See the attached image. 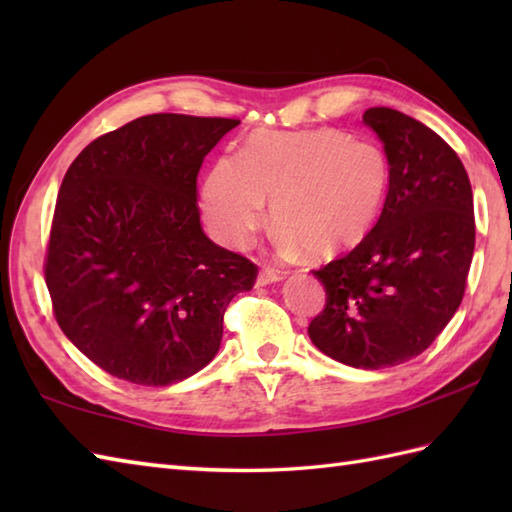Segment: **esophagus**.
Masks as SVG:
<instances>
[{"mask_svg":"<svg viewBox=\"0 0 512 512\" xmlns=\"http://www.w3.org/2000/svg\"><path fill=\"white\" fill-rule=\"evenodd\" d=\"M286 273H281V270L275 268H264L262 273H259V284L266 286V284H277V281H284Z\"/></svg>","mask_w":512,"mask_h":512,"instance_id":"34e87169","label":"esophagus"}]
</instances>
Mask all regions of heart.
I'll return each mask as SVG.
<instances>
[{"mask_svg":"<svg viewBox=\"0 0 512 512\" xmlns=\"http://www.w3.org/2000/svg\"><path fill=\"white\" fill-rule=\"evenodd\" d=\"M389 158L374 140L339 129L255 132L239 158L222 156L202 182V215L224 246L246 248L266 217L286 255L356 244L383 206Z\"/></svg>","mask_w":512,"mask_h":512,"instance_id":"1","label":"heart"}]
</instances>
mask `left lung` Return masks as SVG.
I'll return each instance as SVG.
<instances>
[{
  "instance_id": "1",
  "label": "left lung",
  "mask_w": 512,
  "mask_h": 512,
  "mask_svg": "<svg viewBox=\"0 0 512 512\" xmlns=\"http://www.w3.org/2000/svg\"><path fill=\"white\" fill-rule=\"evenodd\" d=\"M389 187L372 231L314 270L328 301L310 341L343 365L383 369L422 354L460 308L475 248L473 191L458 154L416 118L372 107Z\"/></svg>"
}]
</instances>
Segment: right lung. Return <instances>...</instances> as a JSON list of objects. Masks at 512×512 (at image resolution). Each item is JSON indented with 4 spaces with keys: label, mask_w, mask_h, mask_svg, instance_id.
<instances>
[{
    "label": "right lung",
    "mask_w": 512,
    "mask_h": 512,
    "mask_svg": "<svg viewBox=\"0 0 512 512\" xmlns=\"http://www.w3.org/2000/svg\"><path fill=\"white\" fill-rule=\"evenodd\" d=\"M239 121L140 116L96 138L61 182L46 284L63 334L107 374L165 387L200 372L257 266L204 235L198 171Z\"/></svg>",
    "instance_id": "1"
}]
</instances>
